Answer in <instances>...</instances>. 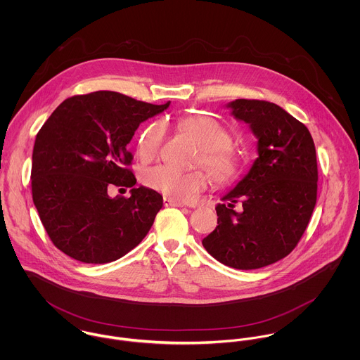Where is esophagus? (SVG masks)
Returning <instances> with one entry per match:
<instances>
[{"instance_id":"obj_1","label":"esophagus","mask_w":360,"mask_h":360,"mask_svg":"<svg viewBox=\"0 0 360 360\" xmlns=\"http://www.w3.org/2000/svg\"><path fill=\"white\" fill-rule=\"evenodd\" d=\"M163 204H165V206H179V207L188 206L187 204H184V202H180V201H176V200H172V198H165Z\"/></svg>"}]
</instances>
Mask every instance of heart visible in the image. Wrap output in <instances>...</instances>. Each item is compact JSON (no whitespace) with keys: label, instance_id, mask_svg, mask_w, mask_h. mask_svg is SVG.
Listing matches in <instances>:
<instances>
[{"label":"heart","instance_id":"1","mask_svg":"<svg viewBox=\"0 0 360 360\" xmlns=\"http://www.w3.org/2000/svg\"><path fill=\"white\" fill-rule=\"evenodd\" d=\"M181 129L201 147L200 163L209 169L216 183L224 184L236 179L241 167V158L229 144L230 134L214 119L207 116H190L180 120ZM166 126L163 122L150 124L139 140V154L144 160L155 159L163 146ZM147 187L165 197L186 201L205 190L209 176L204 170L181 172L169 166H155L143 174Z\"/></svg>","mask_w":360,"mask_h":360}]
</instances>
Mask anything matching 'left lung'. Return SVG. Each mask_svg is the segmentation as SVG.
<instances>
[{"label":"left lung","instance_id":"1","mask_svg":"<svg viewBox=\"0 0 360 360\" xmlns=\"http://www.w3.org/2000/svg\"><path fill=\"white\" fill-rule=\"evenodd\" d=\"M257 139L250 172L216 205L217 226L202 240L220 263L252 270L287 257L307 230L317 198V160L308 127L281 106L259 100L227 103ZM240 200L241 212L233 210Z\"/></svg>","mask_w":360,"mask_h":360}]
</instances>
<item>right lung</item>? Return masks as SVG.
Instances as JSON below:
<instances>
[{
  "mask_svg": "<svg viewBox=\"0 0 360 360\" xmlns=\"http://www.w3.org/2000/svg\"><path fill=\"white\" fill-rule=\"evenodd\" d=\"M169 103L137 101L115 91L75 96L37 133L32 194L53 245L83 263H109L136 248L163 205L159 193L134 187L127 151L140 123ZM129 186V199L107 195Z\"/></svg>",
  "mask_w": 360,
  "mask_h": 360,
  "instance_id": "obj_1",
  "label": "right lung"
}]
</instances>
